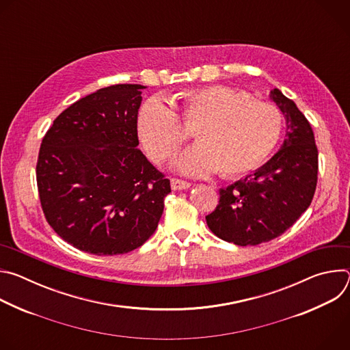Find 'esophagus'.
<instances>
[{"label":"esophagus","mask_w":350,"mask_h":350,"mask_svg":"<svg viewBox=\"0 0 350 350\" xmlns=\"http://www.w3.org/2000/svg\"><path fill=\"white\" fill-rule=\"evenodd\" d=\"M170 184H172V189H188L191 187V184L188 181H184V180H178V178H172L170 180Z\"/></svg>","instance_id":"34e87169"}]
</instances>
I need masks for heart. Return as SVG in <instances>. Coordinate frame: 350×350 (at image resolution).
Wrapping results in <instances>:
<instances>
[{
  "label": "heart",
  "mask_w": 350,
  "mask_h": 350,
  "mask_svg": "<svg viewBox=\"0 0 350 350\" xmlns=\"http://www.w3.org/2000/svg\"><path fill=\"white\" fill-rule=\"evenodd\" d=\"M176 104L183 123L195 127L199 141L174 162L184 174L205 176L215 170L223 177L249 174L269 159L280 141V111L245 91L226 85L196 87L181 91ZM138 134L157 162L173 157L188 138L174 109L157 96L139 109Z\"/></svg>",
  "instance_id": "b5f03b06"
}]
</instances>
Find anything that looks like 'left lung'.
<instances>
[{
    "mask_svg": "<svg viewBox=\"0 0 350 350\" xmlns=\"http://www.w3.org/2000/svg\"><path fill=\"white\" fill-rule=\"evenodd\" d=\"M270 99L285 119L281 149L254 174L221 188L219 205L206 216L215 235L239 246L284 234L310 206L316 191L319 152L312 126L278 88Z\"/></svg>",
    "mask_w": 350,
    "mask_h": 350,
    "instance_id": "obj_1",
    "label": "left lung"
}]
</instances>
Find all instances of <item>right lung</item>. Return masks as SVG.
Listing matches in <instances>:
<instances>
[{
	"label": "right lung",
	"mask_w": 350,
	"mask_h": 350,
	"mask_svg": "<svg viewBox=\"0 0 350 350\" xmlns=\"http://www.w3.org/2000/svg\"><path fill=\"white\" fill-rule=\"evenodd\" d=\"M144 88L96 90L65 109L42 138L36 167L42 212L83 252H131L162 217L170 180L137 148Z\"/></svg>",
	"instance_id": "add662e5"
}]
</instances>
